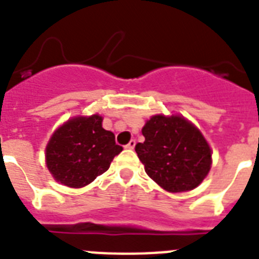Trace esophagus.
<instances>
[{"instance_id":"1","label":"esophagus","mask_w":259,"mask_h":259,"mask_svg":"<svg viewBox=\"0 0 259 259\" xmlns=\"http://www.w3.org/2000/svg\"><path fill=\"white\" fill-rule=\"evenodd\" d=\"M134 147H136V141H134V140H132L129 143H127V145H126V149L133 150Z\"/></svg>"}]
</instances>
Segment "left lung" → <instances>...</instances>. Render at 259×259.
Wrapping results in <instances>:
<instances>
[{
    "label": "left lung",
    "instance_id": "obj_1",
    "mask_svg": "<svg viewBox=\"0 0 259 259\" xmlns=\"http://www.w3.org/2000/svg\"><path fill=\"white\" fill-rule=\"evenodd\" d=\"M142 134L145 142L136 145L138 158L147 175L166 191L193 190L209 172V145L183 117L153 116Z\"/></svg>",
    "mask_w": 259,
    "mask_h": 259
}]
</instances>
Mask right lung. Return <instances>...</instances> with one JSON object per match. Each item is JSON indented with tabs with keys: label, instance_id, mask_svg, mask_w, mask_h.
<instances>
[{
	"label": "right lung",
	"instance_id": "obj_1",
	"mask_svg": "<svg viewBox=\"0 0 259 259\" xmlns=\"http://www.w3.org/2000/svg\"><path fill=\"white\" fill-rule=\"evenodd\" d=\"M101 122L97 114L76 117L54 133L46 147V162L58 182L72 188L92 183L122 151Z\"/></svg>",
	"mask_w": 259,
	"mask_h": 259
}]
</instances>
